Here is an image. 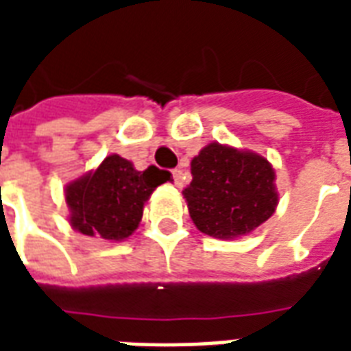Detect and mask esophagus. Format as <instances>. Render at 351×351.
I'll return each mask as SVG.
<instances>
[{"instance_id": "esophagus-1", "label": "esophagus", "mask_w": 351, "mask_h": 351, "mask_svg": "<svg viewBox=\"0 0 351 351\" xmlns=\"http://www.w3.org/2000/svg\"><path fill=\"white\" fill-rule=\"evenodd\" d=\"M173 178H175V184L180 188L182 186V169H175L173 171Z\"/></svg>"}]
</instances>
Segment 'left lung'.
Instances as JSON below:
<instances>
[{
	"label": "left lung",
	"instance_id": "8db88e82",
	"mask_svg": "<svg viewBox=\"0 0 351 351\" xmlns=\"http://www.w3.org/2000/svg\"><path fill=\"white\" fill-rule=\"evenodd\" d=\"M191 176L184 199L191 220L205 235H248L278 205L274 169L248 150L210 143L191 160Z\"/></svg>",
	"mask_w": 351,
	"mask_h": 351
}]
</instances>
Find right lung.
<instances>
[{
	"mask_svg": "<svg viewBox=\"0 0 351 351\" xmlns=\"http://www.w3.org/2000/svg\"><path fill=\"white\" fill-rule=\"evenodd\" d=\"M171 180L169 171H137L118 154L107 156L93 173L65 188L73 229L88 237L122 241L138 228L143 208L152 191Z\"/></svg>",
	"mask_w": 351,
	"mask_h": 351,
	"instance_id": "1",
	"label": "right lung"
}]
</instances>
